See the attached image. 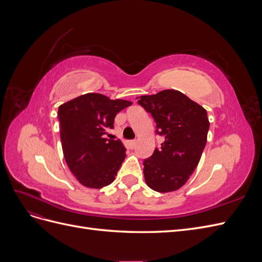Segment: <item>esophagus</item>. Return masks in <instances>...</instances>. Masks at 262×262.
Returning a JSON list of instances; mask_svg holds the SVG:
<instances>
[{"mask_svg":"<svg viewBox=\"0 0 262 262\" xmlns=\"http://www.w3.org/2000/svg\"><path fill=\"white\" fill-rule=\"evenodd\" d=\"M129 146H130V148H131V149H133L134 147L137 146V141H136V140L130 141V142H129Z\"/></svg>","mask_w":262,"mask_h":262,"instance_id":"esophagus-1","label":"esophagus"}]
</instances>
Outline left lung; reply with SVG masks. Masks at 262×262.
<instances>
[{"mask_svg":"<svg viewBox=\"0 0 262 262\" xmlns=\"http://www.w3.org/2000/svg\"><path fill=\"white\" fill-rule=\"evenodd\" d=\"M138 98L152 114L156 132L165 139L161 148L143 162L146 185L157 192L175 191L200 162L210 128L207 110L176 90Z\"/></svg>","mask_w":262,"mask_h":262,"instance_id":"left-lung-1","label":"left lung"}]
</instances>
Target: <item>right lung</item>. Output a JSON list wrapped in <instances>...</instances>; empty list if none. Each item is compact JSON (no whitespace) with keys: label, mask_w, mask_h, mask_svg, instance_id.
I'll return each instance as SVG.
<instances>
[{"label":"right lung","mask_w":262,"mask_h":262,"mask_svg":"<svg viewBox=\"0 0 262 262\" xmlns=\"http://www.w3.org/2000/svg\"><path fill=\"white\" fill-rule=\"evenodd\" d=\"M130 105L129 100L89 93L59 107L63 156L84 187L100 189L115 180L125 158V147L120 140L105 136L114 128L116 115Z\"/></svg>","instance_id":"add662e5"}]
</instances>
